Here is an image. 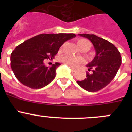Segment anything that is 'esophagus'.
<instances>
[{
	"label": "esophagus",
	"mask_w": 132,
	"mask_h": 132,
	"mask_svg": "<svg viewBox=\"0 0 132 132\" xmlns=\"http://www.w3.org/2000/svg\"><path fill=\"white\" fill-rule=\"evenodd\" d=\"M70 69H71V70L73 72H75V71H76V69L75 68H73V67H70Z\"/></svg>",
	"instance_id": "34e87169"
}]
</instances>
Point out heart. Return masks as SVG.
I'll return each instance as SVG.
<instances>
[{"instance_id":"heart-1","label":"heart","mask_w":132,"mask_h":132,"mask_svg":"<svg viewBox=\"0 0 132 132\" xmlns=\"http://www.w3.org/2000/svg\"><path fill=\"white\" fill-rule=\"evenodd\" d=\"M77 45L80 50H88L90 47V43L86 39H79L77 42ZM61 60L63 63L71 66L76 67L77 65L81 63L83 61V59L80 57H74L71 55H64L61 58Z\"/></svg>"}]
</instances>
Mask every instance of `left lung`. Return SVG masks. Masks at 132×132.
<instances>
[{"label": "left lung", "mask_w": 132, "mask_h": 132, "mask_svg": "<svg viewBox=\"0 0 132 132\" xmlns=\"http://www.w3.org/2000/svg\"><path fill=\"white\" fill-rule=\"evenodd\" d=\"M79 36L89 39L96 52V55L87 65L88 71L84 80H77L80 87L88 92L102 89L113 80L122 64L120 53L108 41L94 34H79Z\"/></svg>", "instance_id": "obj_1"}]
</instances>
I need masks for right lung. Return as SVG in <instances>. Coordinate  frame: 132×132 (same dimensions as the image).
<instances>
[{"label": "right lung", "mask_w": 132, "mask_h": 132, "mask_svg": "<svg viewBox=\"0 0 132 132\" xmlns=\"http://www.w3.org/2000/svg\"><path fill=\"white\" fill-rule=\"evenodd\" d=\"M76 37L74 34H42L18 45L10 55L14 74L22 84L34 89L47 86L55 77V63L46 67L44 59H52L66 41Z\"/></svg>", "instance_id": "add662e5"}]
</instances>
